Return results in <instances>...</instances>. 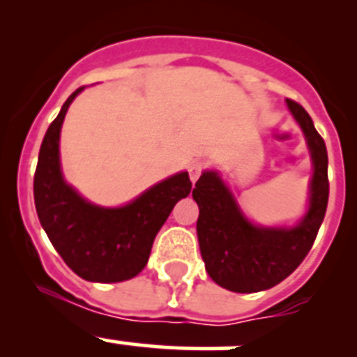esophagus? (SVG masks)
Wrapping results in <instances>:
<instances>
[{
    "label": "esophagus",
    "instance_id": "34e87169",
    "mask_svg": "<svg viewBox=\"0 0 357 357\" xmlns=\"http://www.w3.org/2000/svg\"><path fill=\"white\" fill-rule=\"evenodd\" d=\"M202 171H204V164H202V162H193V164L190 165L188 172H190V179H192V183H195L197 179L200 178Z\"/></svg>",
    "mask_w": 357,
    "mask_h": 357
}]
</instances>
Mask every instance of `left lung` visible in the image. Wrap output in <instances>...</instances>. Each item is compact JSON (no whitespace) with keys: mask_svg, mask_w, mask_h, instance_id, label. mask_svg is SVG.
<instances>
[{"mask_svg":"<svg viewBox=\"0 0 357 357\" xmlns=\"http://www.w3.org/2000/svg\"><path fill=\"white\" fill-rule=\"evenodd\" d=\"M287 109L304 132L312 162L307 211L294 226H261L240 208L218 171H204L193 188L197 236L208 276L238 294L268 290L298 268L314 243L328 205V153L312 119L298 103Z\"/></svg>","mask_w":357,"mask_h":357,"instance_id":"obj_1","label":"left lung"}]
</instances>
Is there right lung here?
Listing matches in <instances>:
<instances>
[{
	"label": "right lung",
	"instance_id": "1",
	"mask_svg": "<svg viewBox=\"0 0 357 357\" xmlns=\"http://www.w3.org/2000/svg\"><path fill=\"white\" fill-rule=\"evenodd\" d=\"M79 88L50 124L34 174V202L39 222L66 264L86 282L117 283L135 278L149 262L158 229L179 200L192 192L183 171L150 186L121 207L86 200L63 178L60 131Z\"/></svg>",
	"mask_w": 357,
	"mask_h": 357
}]
</instances>
